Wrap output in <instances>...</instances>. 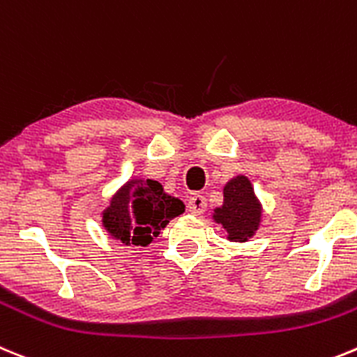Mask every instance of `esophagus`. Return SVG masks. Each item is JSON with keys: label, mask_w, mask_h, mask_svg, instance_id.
I'll return each instance as SVG.
<instances>
[{"label": "esophagus", "mask_w": 357, "mask_h": 357, "mask_svg": "<svg viewBox=\"0 0 357 357\" xmlns=\"http://www.w3.org/2000/svg\"><path fill=\"white\" fill-rule=\"evenodd\" d=\"M186 208H188V211H190L192 215H201L202 211L206 210V199L199 194H194L190 199H188Z\"/></svg>", "instance_id": "34e87169"}]
</instances>
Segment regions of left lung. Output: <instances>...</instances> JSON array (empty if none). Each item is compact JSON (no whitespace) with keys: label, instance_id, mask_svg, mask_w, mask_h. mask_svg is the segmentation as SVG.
Listing matches in <instances>:
<instances>
[{"label":"left lung","instance_id":"8db88e82","mask_svg":"<svg viewBox=\"0 0 357 357\" xmlns=\"http://www.w3.org/2000/svg\"><path fill=\"white\" fill-rule=\"evenodd\" d=\"M215 222L220 224L231 242H247L261 222V204L245 176H236L224 186V202L215 208Z\"/></svg>","mask_w":357,"mask_h":357}]
</instances>
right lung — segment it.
I'll list each match as a JSON object with an SVG mask.
<instances>
[{
  "label": "right lung",
  "instance_id": "obj_1",
  "mask_svg": "<svg viewBox=\"0 0 357 357\" xmlns=\"http://www.w3.org/2000/svg\"><path fill=\"white\" fill-rule=\"evenodd\" d=\"M185 211L178 197L153 179H131L110 199L102 226L124 245H149L160 231Z\"/></svg>",
  "mask_w": 357,
  "mask_h": 357
}]
</instances>
